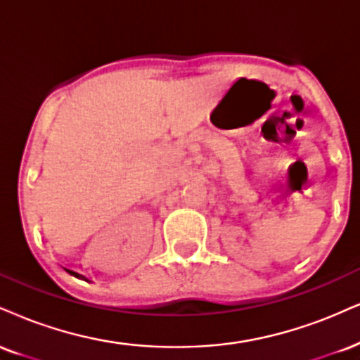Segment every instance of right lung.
Listing matches in <instances>:
<instances>
[{
  "mask_svg": "<svg viewBox=\"0 0 360 360\" xmlns=\"http://www.w3.org/2000/svg\"><path fill=\"white\" fill-rule=\"evenodd\" d=\"M68 271V274H72V275H75V274H73V271H70V270H67Z\"/></svg>",
  "mask_w": 360,
  "mask_h": 360,
  "instance_id": "obj_1",
  "label": "right lung"
}]
</instances>
